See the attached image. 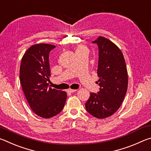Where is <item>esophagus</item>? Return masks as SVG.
<instances>
[{"label":"esophagus","mask_w":151,"mask_h":151,"mask_svg":"<svg viewBox=\"0 0 151 151\" xmlns=\"http://www.w3.org/2000/svg\"><path fill=\"white\" fill-rule=\"evenodd\" d=\"M77 91V89H69L68 90V93H73V92H75Z\"/></svg>","instance_id":"34e87169"}]
</instances>
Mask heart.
Wrapping results in <instances>:
<instances>
[{
    "label": "heart",
    "mask_w": 151,
    "mask_h": 151,
    "mask_svg": "<svg viewBox=\"0 0 151 151\" xmlns=\"http://www.w3.org/2000/svg\"><path fill=\"white\" fill-rule=\"evenodd\" d=\"M80 51H87V48L83 46H80L78 47L76 52H80Z\"/></svg>",
    "instance_id": "b5f03b06"
}]
</instances>
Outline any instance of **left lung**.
Here are the masks:
<instances>
[{
  "instance_id": "8db88e82",
  "label": "left lung",
  "mask_w": 151,
  "mask_h": 151,
  "mask_svg": "<svg viewBox=\"0 0 151 151\" xmlns=\"http://www.w3.org/2000/svg\"><path fill=\"white\" fill-rule=\"evenodd\" d=\"M92 43L99 49L97 81L100 87L97 93H91L86 103V109L98 119L110 117L120 107L127 93L128 74L123 55L109 40L99 36Z\"/></svg>"
}]
</instances>
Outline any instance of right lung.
I'll return each instance as SVG.
<instances>
[{
	"label": "right lung",
	"mask_w": 151,
	"mask_h": 151,
	"mask_svg": "<svg viewBox=\"0 0 151 151\" xmlns=\"http://www.w3.org/2000/svg\"><path fill=\"white\" fill-rule=\"evenodd\" d=\"M55 46L38 44L32 46L21 61L20 81L31 109L43 118L54 117L62 111L67 98L65 91L49 88V54Z\"/></svg>",
	"instance_id": "right-lung-1"
}]
</instances>
